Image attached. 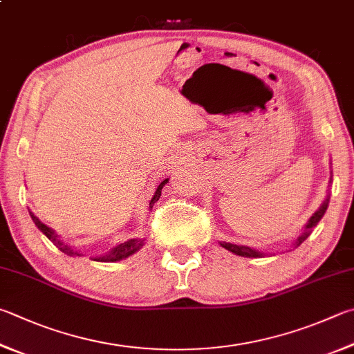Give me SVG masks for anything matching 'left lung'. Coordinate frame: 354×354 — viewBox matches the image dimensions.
Masks as SVG:
<instances>
[{"instance_id":"1","label":"left lung","mask_w":354,"mask_h":354,"mask_svg":"<svg viewBox=\"0 0 354 354\" xmlns=\"http://www.w3.org/2000/svg\"><path fill=\"white\" fill-rule=\"evenodd\" d=\"M326 207H328V198L325 199L324 204L320 205L316 214H314V215L310 218V221H308L306 227H305V232L299 236L297 241H295V248L300 246V243H304V241L308 239V235L311 234V230L317 226V223L320 221V218L324 216ZM221 246H223L224 249L230 250V252H234V254H236V255H241V257H249V259H257V257H263V252H259V250L250 249V248H248V246H239V244H232V243H221Z\"/></svg>"}]
</instances>
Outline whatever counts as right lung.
Segmentation results:
<instances>
[{
	"label": "right lung",
	"mask_w": 354,
	"mask_h": 354,
	"mask_svg": "<svg viewBox=\"0 0 354 354\" xmlns=\"http://www.w3.org/2000/svg\"><path fill=\"white\" fill-rule=\"evenodd\" d=\"M167 181H169V179H164V181L158 185L155 195H153L151 201H150V209H153V204H155V203L158 201V199L160 198V190H162V187L167 184ZM29 214H30L32 220H34L35 226H37L38 229H40L41 232H43L44 235H46L48 239H49L50 241H53V243L55 244V246L62 250L63 254L71 255V257H74V255H79V257H80V254L77 252V250H74L73 248L68 246V244L62 243V241L59 240V236H57V235L54 234V230L49 229V227L46 226V224H43L34 214H32L30 210H29ZM142 246H144V240L133 239V240H128V241H125V243H120L119 246H115V248L111 250V252H108V254L104 255V257H95L94 260H95V261H119V260L127 259V257H130L131 254L136 252V250H139Z\"/></svg>",
	"instance_id": "obj_1"
}]
</instances>
